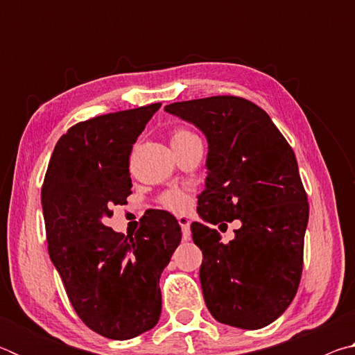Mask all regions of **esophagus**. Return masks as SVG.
Wrapping results in <instances>:
<instances>
[{
  "mask_svg": "<svg viewBox=\"0 0 355 355\" xmlns=\"http://www.w3.org/2000/svg\"><path fill=\"white\" fill-rule=\"evenodd\" d=\"M178 224L182 227V233H183V239L184 241H189L191 239V225H189V219L186 216H178Z\"/></svg>",
  "mask_w": 355,
  "mask_h": 355,
  "instance_id": "34e87169",
  "label": "esophagus"
}]
</instances>
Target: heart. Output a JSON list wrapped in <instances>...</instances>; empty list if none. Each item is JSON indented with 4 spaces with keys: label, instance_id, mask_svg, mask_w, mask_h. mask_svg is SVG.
Listing matches in <instances>:
<instances>
[{
    "label": "heart",
    "instance_id": "obj_1",
    "mask_svg": "<svg viewBox=\"0 0 355 355\" xmlns=\"http://www.w3.org/2000/svg\"><path fill=\"white\" fill-rule=\"evenodd\" d=\"M191 137H196V135L191 133V131L186 128H175L172 131V144L178 142V141L191 139ZM161 202H163V205L167 209H171V211H175V213L184 211V209L189 205L186 196L182 194L180 191H167L166 194L161 197Z\"/></svg>",
    "mask_w": 355,
    "mask_h": 355
}]
</instances>
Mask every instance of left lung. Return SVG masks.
<instances>
[{
  "instance_id": "left-lung-1",
  "label": "left lung",
  "mask_w": 355,
  "mask_h": 355,
  "mask_svg": "<svg viewBox=\"0 0 355 355\" xmlns=\"http://www.w3.org/2000/svg\"><path fill=\"white\" fill-rule=\"evenodd\" d=\"M208 141L205 189L191 232L203 260L200 284L222 324L261 329L296 296L304 263L309 202L297 161L271 117L252 101L218 95L167 105ZM239 218L228 245L207 224Z\"/></svg>"
}]
</instances>
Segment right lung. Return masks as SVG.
<instances>
[{
    "label": "right lung",
    "mask_w": 355,
    "mask_h": 355,
    "mask_svg": "<svg viewBox=\"0 0 355 355\" xmlns=\"http://www.w3.org/2000/svg\"><path fill=\"white\" fill-rule=\"evenodd\" d=\"M161 103L84 120L61 136L42 186L48 254L76 315L94 332L130 340L159 320V277L182 241L156 209L135 235L105 225L131 194L130 153Z\"/></svg>",
    "instance_id": "1"
}]
</instances>
